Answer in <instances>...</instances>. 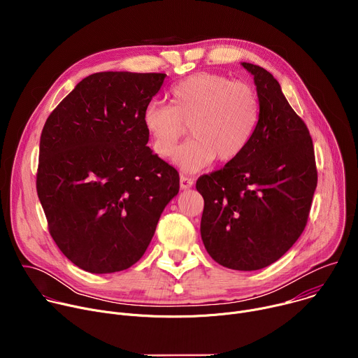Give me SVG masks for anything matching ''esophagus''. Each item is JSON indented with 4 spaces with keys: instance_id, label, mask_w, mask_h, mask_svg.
I'll list each match as a JSON object with an SVG mask.
<instances>
[{
    "instance_id": "34e87169",
    "label": "esophagus",
    "mask_w": 358,
    "mask_h": 358,
    "mask_svg": "<svg viewBox=\"0 0 358 358\" xmlns=\"http://www.w3.org/2000/svg\"><path fill=\"white\" fill-rule=\"evenodd\" d=\"M194 185V180L187 176H180V187L181 189H188Z\"/></svg>"
}]
</instances>
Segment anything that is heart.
Masks as SVG:
<instances>
[{
    "mask_svg": "<svg viewBox=\"0 0 358 358\" xmlns=\"http://www.w3.org/2000/svg\"><path fill=\"white\" fill-rule=\"evenodd\" d=\"M259 96L249 83L220 73L198 72L170 89V106L151 100L143 126L155 155L171 159L189 127L191 140L178 151L177 164L195 173L215 159L221 164L239 159L258 130Z\"/></svg>",
    "mask_w": 358,
    "mask_h": 358,
    "instance_id": "obj_1",
    "label": "heart"
}]
</instances>
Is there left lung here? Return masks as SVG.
I'll return each mask as SVG.
<instances>
[{
  "label": "left lung",
  "instance_id": "8db88e82",
  "mask_svg": "<svg viewBox=\"0 0 358 358\" xmlns=\"http://www.w3.org/2000/svg\"><path fill=\"white\" fill-rule=\"evenodd\" d=\"M261 101L257 133L243 155L203 174L201 238L210 257L235 271L276 262L308 224L317 169L308 126L296 115L266 69L242 62Z\"/></svg>",
  "mask_w": 358,
  "mask_h": 358
}]
</instances>
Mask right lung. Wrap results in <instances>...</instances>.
Returning <instances> with one entry per match:
<instances>
[{
    "mask_svg": "<svg viewBox=\"0 0 358 358\" xmlns=\"http://www.w3.org/2000/svg\"><path fill=\"white\" fill-rule=\"evenodd\" d=\"M166 76L89 75L45 122L38 198L50 236L86 272L113 273L134 265L178 194V171L147 147L141 120Z\"/></svg>",
    "mask_w": 358,
    "mask_h": 358,
    "instance_id": "obj_1",
    "label": "right lung"
}]
</instances>
